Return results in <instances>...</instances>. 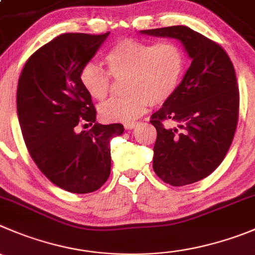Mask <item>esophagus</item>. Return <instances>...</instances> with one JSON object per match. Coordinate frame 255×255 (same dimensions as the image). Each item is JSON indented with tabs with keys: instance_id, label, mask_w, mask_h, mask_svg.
I'll use <instances>...</instances> for the list:
<instances>
[{
	"instance_id": "1",
	"label": "esophagus",
	"mask_w": 255,
	"mask_h": 255,
	"mask_svg": "<svg viewBox=\"0 0 255 255\" xmlns=\"http://www.w3.org/2000/svg\"><path fill=\"white\" fill-rule=\"evenodd\" d=\"M135 126H136V123H126L125 125H124V128H125L126 130H131L134 129Z\"/></svg>"
}]
</instances>
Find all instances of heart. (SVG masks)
Masks as SVG:
<instances>
[{"mask_svg": "<svg viewBox=\"0 0 255 255\" xmlns=\"http://www.w3.org/2000/svg\"><path fill=\"white\" fill-rule=\"evenodd\" d=\"M109 71L87 62L80 70V84L90 98L105 100L111 89V75L125 80L128 96L111 99L100 106L104 120L130 123L147 105L168 101L178 89L186 65V53L175 42H145L124 38L106 53Z\"/></svg>", "mask_w": 255, "mask_h": 255, "instance_id": "b5f03b06", "label": "heart"}]
</instances>
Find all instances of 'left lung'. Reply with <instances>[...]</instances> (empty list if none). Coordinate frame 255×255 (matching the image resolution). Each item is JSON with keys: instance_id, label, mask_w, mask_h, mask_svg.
Here are the masks:
<instances>
[{"instance_id": "left-lung-1", "label": "left lung", "mask_w": 255, "mask_h": 255, "mask_svg": "<svg viewBox=\"0 0 255 255\" xmlns=\"http://www.w3.org/2000/svg\"><path fill=\"white\" fill-rule=\"evenodd\" d=\"M141 33L176 38L191 59L174 95L150 123L157 132L152 161L156 175L173 186L193 184L210 175L232 145L239 115L234 66L219 43L186 26Z\"/></svg>"}]
</instances>
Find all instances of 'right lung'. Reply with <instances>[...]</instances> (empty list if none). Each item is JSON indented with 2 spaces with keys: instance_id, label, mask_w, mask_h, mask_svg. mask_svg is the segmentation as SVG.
Wrapping results in <instances>:
<instances>
[{
  "instance_id": "1",
  "label": "right lung",
  "mask_w": 255,
  "mask_h": 255,
  "mask_svg": "<svg viewBox=\"0 0 255 255\" xmlns=\"http://www.w3.org/2000/svg\"><path fill=\"white\" fill-rule=\"evenodd\" d=\"M110 32L64 33L33 52L17 85V115L31 157L55 185L75 194L98 190L110 175V140L121 124L96 123L80 70ZM80 125H92L78 132Z\"/></svg>"
}]
</instances>
